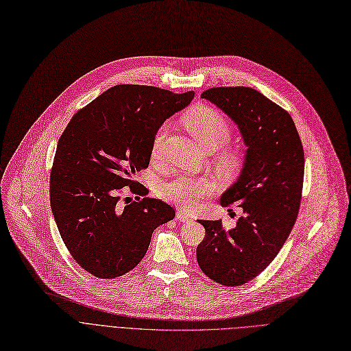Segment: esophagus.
Segmentation results:
<instances>
[{"mask_svg":"<svg viewBox=\"0 0 351 351\" xmlns=\"http://www.w3.org/2000/svg\"><path fill=\"white\" fill-rule=\"evenodd\" d=\"M177 220H180V221H190L191 220V215L190 214H187L184 210H178L177 211Z\"/></svg>","mask_w":351,"mask_h":351,"instance_id":"1","label":"esophagus"}]
</instances>
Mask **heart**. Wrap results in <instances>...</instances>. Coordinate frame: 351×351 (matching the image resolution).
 <instances>
[{"instance_id":"1","label":"heart","mask_w":351,"mask_h":351,"mask_svg":"<svg viewBox=\"0 0 351 351\" xmlns=\"http://www.w3.org/2000/svg\"><path fill=\"white\" fill-rule=\"evenodd\" d=\"M186 127L191 132L198 144L206 148L214 149L226 144L231 136V125L226 117L213 107L198 106L193 108L186 117ZM167 125H161L153 141L152 157L158 160L162 153V144L165 138ZM226 165H232L236 158L230 153L221 156ZM219 189V181L211 176H186L181 174L170 181H165L160 186L158 193L161 198L167 199L181 208L193 210L204 198L214 194Z\"/></svg>"}]
</instances>
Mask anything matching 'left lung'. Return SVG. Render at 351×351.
Wrapping results in <instances>:
<instances>
[{
	"label": "left lung",
	"instance_id": "obj_1",
	"mask_svg": "<svg viewBox=\"0 0 351 351\" xmlns=\"http://www.w3.org/2000/svg\"><path fill=\"white\" fill-rule=\"evenodd\" d=\"M234 121L247 147L240 177L221 206L243 208L237 226L199 220V269L223 286L253 280L269 265L293 230L302 199L304 152L290 114L250 87H217L202 94Z\"/></svg>",
	"mask_w": 351,
	"mask_h": 351
}]
</instances>
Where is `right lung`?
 <instances>
[{
  "label": "right lung",
  "instance_id": "obj_1",
  "mask_svg": "<svg viewBox=\"0 0 351 351\" xmlns=\"http://www.w3.org/2000/svg\"><path fill=\"white\" fill-rule=\"evenodd\" d=\"M194 91L174 94L148 86L108 88L74 114L61 134L49 178V199L64 244L90 274L115 278L145 256L153 231L174 219L158 198L121 203L123 187L152 157L158 128L186 108ZM128 198V197H127Z\"/></svg>",
  "mask_w": 351,
  "mask_h": 351
}]
</instances>
